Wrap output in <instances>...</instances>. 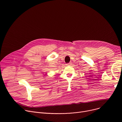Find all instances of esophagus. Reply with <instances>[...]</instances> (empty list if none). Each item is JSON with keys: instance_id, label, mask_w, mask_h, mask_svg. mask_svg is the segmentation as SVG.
<instances>
[{"instance_id": "34e87169", "label": "esophagus", "mask_w": 122, "mask_h": 122, "mask_svg": "<svg viewBox=\"0 0 122 122\" xmlns=\"http://www.w3.org/2000/svg\"><path fill=\"white\" fill-rule=\"evenodd\" d=\"M71 64H72V63L71 62H70V63L67 64V65H71Z\"/></svg>"}]
</instances>
